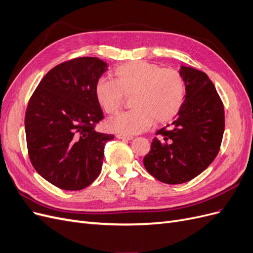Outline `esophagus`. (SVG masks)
Masks as SVG:
<instances>
[{
    "label": "esophagus",
    "instance_id": "34e87169",
    "mask_svg": "<svg viewBox=\"0 0 253 253\" xmlns=\"http://www.w3.org/2000/svg\"><path fill=\"white\" fill-rule=\"evenodd\" d=\"M116 137H117V138H119V139H124V140H132V139H133V136H129V135L117 134Z\"/></svg>",
    "mask_w": 253,
    "mask_h": 253
}]
</instances>
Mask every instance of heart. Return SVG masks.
<instances>
[{"instance_id": "heart-1", "label": "heart", "mask_w": 253, "mask_h": 253, "mask_svg": "<svg viewBox=\"0 0 253 253\" xmlns=\"http://www.w3.org/2000/svg\"><path fill=\"white\" fill-rule=\"evenodd\" d=\"M114 80L99 78L95 96L99 105L109 115L116 114L126 98L131 97L132 110L109 121L114 132L124 135L141 133L153 122L171 121L182 108L187 95L183 76L174 68H163L147 61H131L115 67Z\"/></svg>"}]
</instances>
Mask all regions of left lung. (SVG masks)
I'll use <instances>...</instances> for the list:
<instances>
[{
    "instance_id": "obj_1",
    "label": "left lung",
    "mask_w": 253,
    "mask_h": 253,
    "mask_svg": "<svg viewBox=\"0 0 253 253\" xmlns=\"http://www.w3.org/2000/svg\"><path fill=\"white\" fill-rule=\"evenodd\" d=\"M179 73L187 83L185 102L172 126L157 131L143 158L147 171L169 185L187 182L206 170L218 154L225 131L224 104L207 74L188 66Z\"/></svg>"
}]
</instances>
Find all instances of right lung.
I'll use <instances>...</instances> for the list:
<instances>
[{
	"instance_id": "1",
	"label": "right lung",
	"mask_w": 253,
	"mask_h": 253,
	"mask_svg": "<svg viewBox=\"0 0 253 253\" xmlns=\"http://www.w3.org/2000/svg\"><path fill=\"white\" fill-rule=\"evenodd\" d=\"M108 64L95 57L60 63L44 76L25 113L28 156L44 179L62 190L88 187L100 174L113 134L95 131L104 118L95 96Z\"/></svg>"
}]
</instances>
